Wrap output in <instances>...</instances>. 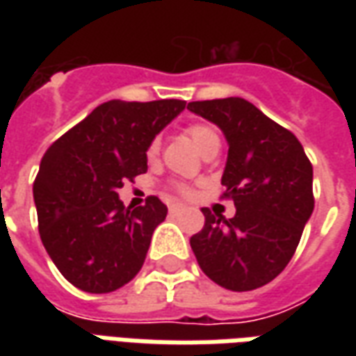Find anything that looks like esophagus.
<instances>
[{
	"label": "esophagus",
	"mask_w": 356,
	"mask_h": 356,
	"mask_svg": "<svg viewBox=\"0 0 356 356\" xmlns=\"http://www.w3.org/2000/svg\"><path fill=\"white\" fill-rule=\"evenodd\" d=\"M183 209H185V206H181V204H171L170 213H171V216H179V213H181Z\"/></svg>",
	"instance_id": "34e87169"
}]
</instances>
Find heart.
Listing matches in <instances>:
<instances>
[{
  "label": "heart",
  "mask_w": 356,
  "mask_h": 356,
  "mask_svg": "<svg viewBox=\"0 0 356 356\" xmlns=\"http://www.w3.org/2000/svg\"><path fill=\"white\" fill-rule=\"evenodd\" d=\"M185 133H186V137L193 140V145L198 148V150H202V147H204V145H206L209 139H216L217 137L216 129H213V127H209V125H206V124L188 125ZM158 152H160V143H158V139H154L147 148L148 160H154L156 156H158ZM175 188H177L179 193H183V194L188 193V188H186L185 185H179V183L175 185Z\"/></svg>",
  "instance_id": "obj_1"
}]
</instances>
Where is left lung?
I'll return each instance as SVG.
<instances>
[{
    "label": "left lung",
    "mask_w": 356,
    "mask_h": 356,
    "mask_svg": "<svg viewBox=\"0 0 356 356\" xmlns=\"http://www.w3.org/2000/svg\"><path fill=\"white\" fill-rule=\"evenodd\" d=\"M188 110L225 133L221 185L236 206L231 219L202 209L204 229L191 238L196 261L227 290L261 288L290 263L313 213V165L298 137L246 99L194 101Z\"/></svg>",
    "instance_id": "obj_1"
}]
</instances>
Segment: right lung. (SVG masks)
Masks as SVG:
<instances>
[{
  "label": "right lung",
  "instance_id": "1",
  "mask_svg": "<svg viewBox=\"0 0 356 356\" xmlns=\"http://www.w3.org/2000/svg\"><path fill=\"white\" fill-rule=\"evenodd\" d=\"M186 102L108 101L58 137L34 181L40 236L66 280L108 293L139 273L152 232L168 216L158 196L125 208L118 188L147 173V148Z\"/></svg>",
  "mask_w": 356,
  "mask_h": 356
}]
</instances>
